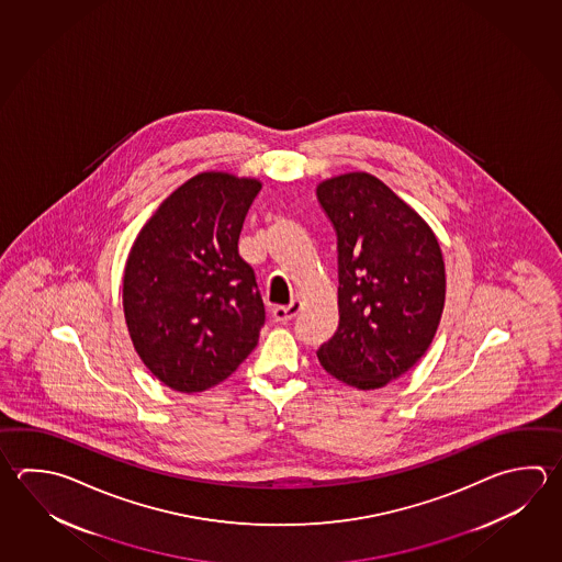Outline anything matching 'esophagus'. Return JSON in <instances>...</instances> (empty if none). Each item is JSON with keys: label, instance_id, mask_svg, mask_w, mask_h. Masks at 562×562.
I'll use <instances>...</instances> for the list:
<instances>
[{"label": "esophagus", "instance_id": "esophagus-1", "mask_svg": "<svg viewBox=\"0 0 562 562\" xmlns=\"http://www.w3.org/2000/svg\"><path fill=\"white\" fill-rule=\"evenodd\" d=\"M302 310V302L300 300H292L290 306H278L272 310V319L276 324H286L292 318H296L297 312Z\"/></svg>", "mask_w": 562, "mask_h": 562}]
</instances>
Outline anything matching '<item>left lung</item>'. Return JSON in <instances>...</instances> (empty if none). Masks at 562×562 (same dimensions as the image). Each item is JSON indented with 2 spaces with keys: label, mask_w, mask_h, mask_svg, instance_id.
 <instances>
[{
  "label": "left lung",
  "mask_w": 562,
  "mask_h": 562,
  "mask_svg": "<svg viewBox=\"0 0 562 562\" xmlns=\"http://www.w3.org/2000/svg\"><path fill=\"white\" fill-rule=\"evenodd\" d=\"M319 204L338 236L336 334L322 368L358 390L397 380L434 341L445 306L443 255L434 231L368 172L319 182Z\"/></svg>",
  "instance_id": "left-lung-1"
}]
</instances>
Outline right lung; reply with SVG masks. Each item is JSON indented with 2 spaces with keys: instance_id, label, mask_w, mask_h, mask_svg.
Instances as JSON below:
<instances>
[{
  "instance_id": "1",
  "label": "right lung",
  "mask_w": 562,
  "mask_h": 562,
  "mask_svg": "<svg viewBox=\"0 0 562 562\" xmlns=\"http://www.w3.org/2000/svg\"><path fill=\"white\" fill-rule=\"evenodd\" d=\"M260 180L201 172L140 228L123 276V310L138 358L182 393L224 382L258 344L265 302L238 255Z\"/></svg>"
}]
</instances>
